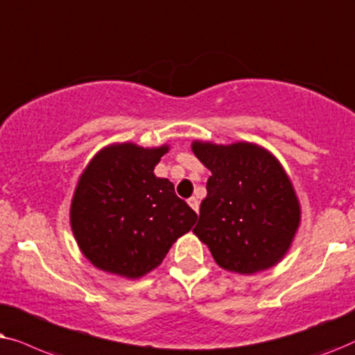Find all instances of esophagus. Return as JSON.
<instances>
[{"instance_id":"obj_1","label":"esophagus","mask_w":355,"mask_h":355,"mask_svg":"<svg viewBox=\"0 0 355 355\" xmlns=\"http://www.w3.org/2000/svg\"><path fill=\"white\" fill-rule=\"evenodd\" d=\"M188 205H190V207H191V209L195 211V212H198V209H200V201H198L195 196H191L190 200H188Z\"/></svg>"}]
</instances>
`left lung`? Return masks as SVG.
<instances>
[{
    "mask_svg": "<svg viewBox=\"0 0 355 355\" xmlns=\"http://www.w3.org/2000/svg\"><path fill=\"white\" fill-rule=\"evenodd\" d=\"M193 154L211 177L193 232L222 269L266 271L286 257L300 225V201L289 175L271 150L237 141L195 139Z\"/></svg>",
    "mask_w": 355,
    "mask_h": 355,
    "instance_id": "8db88e82",
    "label": "left lung"
}]
</instances>
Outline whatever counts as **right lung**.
<instances>
[{
    "label": "right lung",
    "mask_w": 355,
    "mask_h": 355,
    "mask_svg": "<svg viewBox=\"0 0 355 355\" xmlns=\"http://www.w3.org/2000/svg\"><path fill=\"white\" fill-rule=\"evenodd\" d=\"M168 149V144H108L79 175L69 207L71 230L96 268L139 279L195 225L196 212L175 195L173 183L154 173Z\"/></svg>",
    "instance_id": "obj_1"
}]
</instances>
